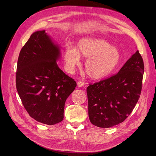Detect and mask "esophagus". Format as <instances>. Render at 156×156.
<instances>
[{
	"label": "esophagus",
	"mask_w": 156,
	"mask_h": 156,
	"mask_svg": "<svg viewBox=\"0 0 156 156\" xmlns=\"http://www.w3.org/2000/svg\"><path fill=\"white\" fill-rule=\"evenodd\" d=\"M85 83L83 81H78L77 85H78V87H82L84 86Z\"/></svg>",
	"instance_id": "34e87169"
}]
</instances>
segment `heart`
<instances>
[{"label": "heart", "instance_id": "b5f03b06", "mask_svg": "<svg viewBox=\"0 0 156 156\" xmlns=\"http://www.w3.org/2000/svg\"><path fill=\"white\" fill-rule=\"evenodd\" d=\"M80 57L87 59L84 68L87 75L91 78L99 80L115 70L121 55L117 48L105 40L88 37L80 40L76 48L68 47L65 51V61L70 69L80 63Z\"/></svg>", "mask_w": 156, "mask_h": 156}]
</instances>
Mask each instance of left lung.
<instances>
[{
    "mask_svg": "<svg viewBox=\"0 0 156 156\" xmlns=\"http://www.w3.org/2000/svg\"><path fill=\"white\" fill-rule=\"evenodd\" d=\"M144 64L137 51L119 72L87 88L91 123L110 128L124 121L133 110L142 91Z\"/></svg>",
    "mask_w": 156,
    "mask_h": 156,
    "instance_id": "1",
    "label": "left lung"
}]
</instances>
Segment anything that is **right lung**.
<instances>
[{
	"mask_svg": "<svg viewBox=\"0 0 156 156\" xmlns=\"http://www.w3.org/2000/svg\"><path fill=\"white\" fill-rule=\"evenodd\" d=\"M60 48L45 30L33 34L20 51L16 89L29 115L48 125L62 121L66 101L76 82L59 68Z\"/></svg>",
	"mask_w": 156,
	"mask_h": 156,
	"instance_id": "obj_1",
	"label": "right lung"
}]
</instances>
